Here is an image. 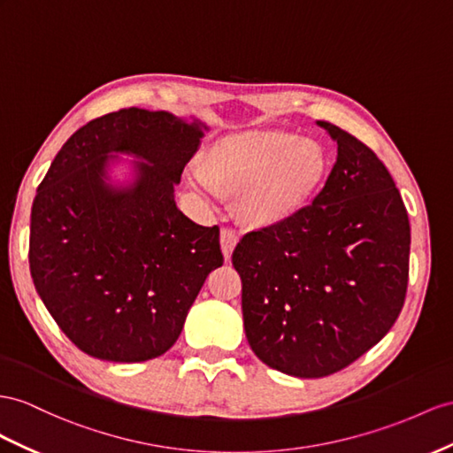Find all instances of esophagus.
Instances as JSON below:
<instances>
[{
  "instance_id": "34e87169",
  "label": "esophagus",
  "mask_w": 453,
  "mask_h": 453,
  "mask_svg": "<svg viewBox=\"0 0 453 453\" xmlns=\"http://www.w3.org/2000/svg\"><path fill=\"white\" fill-rule=\"evenodd\" d=\"M219 242H222V252H224V258L229 260L231 258V252H234L235 245L239 242V235L235 229L231 227H224L222 234H219Z\"/></svg>"
}]
</instances>
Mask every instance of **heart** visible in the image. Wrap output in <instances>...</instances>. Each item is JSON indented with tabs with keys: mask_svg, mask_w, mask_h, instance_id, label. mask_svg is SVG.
Masks as SVG:
<instances>
[{
	"mask_svg": "<svg viewBox=\"0 0 453 453\" xmlns=\"http://www.w3.org/2000/svg\"><path fill=\"white\" fill-rule=\"evenodd\" d=\"M327 173L326 149L285 130L222 137L203 160L208 188L241 195L239 211L254 226H277L295 218L314 199Z\"/></svg>",
	"mask_w": 453,
	"mask_h": 453,
	"instance_id": "1",
	"label": "heart"
}]
</instances>
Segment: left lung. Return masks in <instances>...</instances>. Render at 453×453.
I'll return each instance as SVG.
<instances>
[{
    "label": "left lung",
    "instance_id": "8db88e82",
    "mask_svg": "<svg viewBox=\"0 0 453 453\" xmlns=\"http://www.w3.org/2000/svg\"><path fill=\"white\" fill-rule=\"evenodd\" d=\"M337 162L311 204L250 231L234 250L242 321L265 365L319 379L350 365L398 319L410 273V219L365 143L318 120Z\"/></svg>",
    "mask_w": 453,
    "mask_h": 453
}]
</instances>
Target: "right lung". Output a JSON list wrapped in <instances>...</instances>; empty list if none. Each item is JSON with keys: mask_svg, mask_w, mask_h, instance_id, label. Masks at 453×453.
Masks as SVG:
<instances>
[{"mask_svg": "<svg viewBox=\"0 0 453 453\" xmlns=\"http://www.w3.org/2000/svg\"><path fill=\"white\" fill-rule=\"evenodd\" d=\"M203 126L166 111L120 109L76 130L38 185L30 273L45 308L80 350L134 364L170 350L204 280L224 264L219 227L173 201ZM111 152H130V188L106 183Z\"/></svg>", "mask_w": 453, "mask_h": 453, "instance_id": "1", "label": "right lung"}]
</instances>
